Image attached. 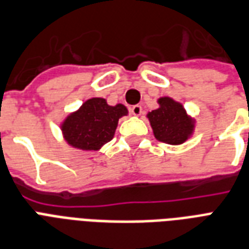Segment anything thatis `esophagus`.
Here are the masks:
<instances>
[{"instance_id": "esophagus-1", "label": "esophagus", "mask_w": 249, "mask_h": 249, "mask_svg": "<svg viewBox=\"0 0 249 249\" xmlns=\"http://www.w3.org/2000/svg\"><path fill=\"white\" fill-rule=\"evenodd\" d=\"M130 110H131V114L139 117V115H140L142 113V107H140V105H134V107H131Z\"/></svg>"}]
</instances>
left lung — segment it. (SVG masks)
Returning a JSON list of instances; mask_svg holds the SVG:
<instances>
[{
    "instance_id": "8db88e82",
    "label": "left lung",
    "mask_w": 249,
    "mask_h": 249,
    "mask_svg": "<svg viewBox=\"0 0 249 249\" xmlns=\"http://www.w3.org/2000/svg\"><path fill=\"white\" fill-rule=\"evenodd\" d=\"M160 107L148 113L155 138L159 142L179 145L190 138L195 128V121L187 114L180 103L170 97L159 98Z\"/></svg>"
}]
</instances>
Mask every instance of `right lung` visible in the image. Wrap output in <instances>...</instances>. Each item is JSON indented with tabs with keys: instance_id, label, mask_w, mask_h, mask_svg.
I'll list each match as a JSON object with an SVG mask.
<instances>
[{
	"instance_id": "obj_1",
	"label": "right lung",
	"mask_w": 249,
	"mask_h": 249,
	"mask_svg": "<svg viewBox=\"0 0 249 249\" xmlns=\"http://www.w3.org/2000/svg\"><path fill=\"white\" fill-rule=\"evenodd\" d=\"M127 114L128 110L122 104L110 107L105 98L93 97L67 115L61 130L71 146L82 151H98L114 138L119 118Z\"/></svg>"
}]
</instances>
